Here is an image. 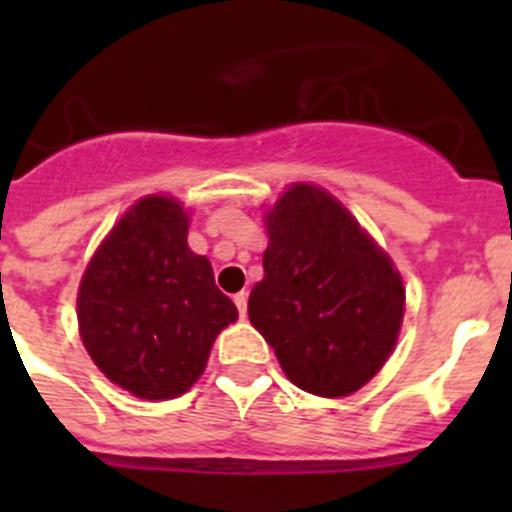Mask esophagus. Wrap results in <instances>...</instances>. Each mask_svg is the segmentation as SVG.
<instances>
[{
    "label": "esophagus",
    "mask_w": 512,
    "mask_h": 512,
    "mask_svg": "<svg viewBox=\"0 0 512 512\" xmlns=\"http://www.w3.org/2000/svg\"><path fill=\"white\" fill-rule=\"evenodd\" d=\"M235 307H238V312H241V318H246V310H248V295L246 292H238V295L233 297Z\"/></svg>",
    "instance_id": "obj_1"
}]
</instances>
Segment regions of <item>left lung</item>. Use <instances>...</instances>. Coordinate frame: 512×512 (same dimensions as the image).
<instances>
[{"label":"left lung","instance_id":"1","mask_svg":"<svg viewBox=\"0 0 512 512\" xmlns=\"http://www.w3.org/2000/svg\"><path fill=\"white\" fill-rule=\"evenodd\" d=\"M266 230L264 279L248 297L251 325L300 390H361L397 343L400 271L336 197L312 184H292L266 212Z\"/></svg>","mask_w":512,"mask_h":512}]
</instances>
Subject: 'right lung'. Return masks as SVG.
<instances>
[{"label":"right lung","instance_id":"add662e5","mask_svg":"<svg viewBox=\"0 0 512 512\" xmlns=\"http://www.w3.org/2000/svg\"><path fill=\"white\" fill-rule=\"evenodd\" d=\"M174 197H143L110 230L79 284V333L104 377L143 400H171L205 372L238 310L187 246Z\"/></svg>","mask_w":512,"mask_h":512}]
</instances>
